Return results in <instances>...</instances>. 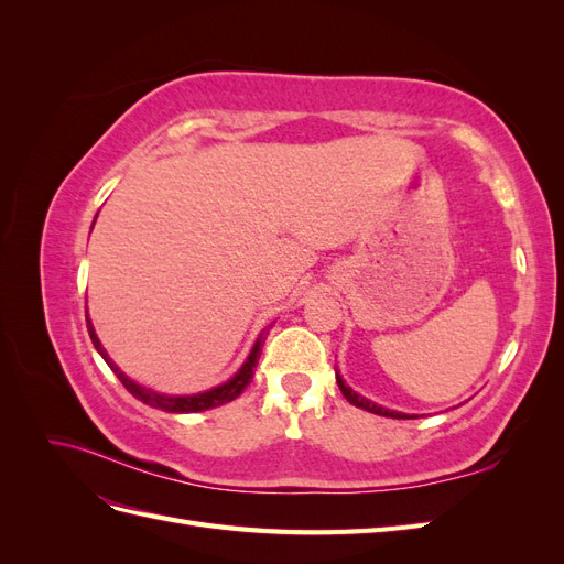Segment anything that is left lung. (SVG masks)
Masks as SVG:
<instances>
[{
    "label": "left lung",
    "instance_id": "left-lung-1",
    "mask_svg": "<svg viewBox=\"0 0 564 564\" xmlns=\"http://www.w3.org/2000/svg\"><path fill=\"white\" fill-rule=\"evenodd\" d=\"M336 383H338L340 392H344V398H346L350 404L365 409V412L379 414V416H388V419H414V416L402 414V412H392V409H386V406H381V404H377V402H371V400H367V398H362V395H357V392H355L350 386H346V381L340 379L338 373H336Z\"/></svg>",
    "mask_w": 564,
    "mask_h": 564
}]
</instances>
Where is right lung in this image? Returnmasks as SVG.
<instances>
[{"label":"right lung","mask_w":564,"mask_h":564,"mask_svg":"<svg viewBox=\"0 0 564 564\" xmlns=\"http://www.w3.org/2000/svg\"><path fill=\"white\" fill-rule=\"evenodd\" d=\"M87 329H89V336H91V344L96 346V350L100 352V357H104V360L108 362V367L117 373V379L122 381V386L131 392V395H133L135 400H141V402L150 404V406L162 409V412H169V414L204 412V409H214V406H220V404H226V402H232L235 398H240L242 390H245V388L251 383V379H253V367L259 365L261 346H263V336H261V338L253 344V348H251V352H249V357H247V362L242 365V369L237 371L230 381L220 383V386H216V388H212V390H207V392H197V395H164V392H155V390H150V388H145V386H139L135 381H131V379L127 377V373L110 360L106 348L100 346V340H98V336H96V332H94V324H91L89 317H87Z\"/></svg>","instance_id":"add662e5"}]
</instances>
